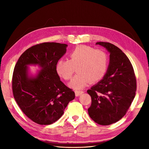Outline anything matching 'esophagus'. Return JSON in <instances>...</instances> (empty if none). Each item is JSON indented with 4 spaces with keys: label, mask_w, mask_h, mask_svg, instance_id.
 <instances>
[{
    "label": "esophagus",
    "mask_w": 149,
    "mask_h": 149,
    "mask_svg": "<svg viewBox=\"0 0 149 149\" xmlns=\"http://www.w3.org/2000/svg\"><path fill=\"white\" fill-rule=\"evenodd\" d=\"M82 93H83V91H75V94L76 97H79V95H81Z\"/></svg>",
    "instance_id": "esophagus-1"
}]
</instances>
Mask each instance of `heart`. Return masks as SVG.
I'll return each mask as SVG.
<instances>
[{
	"mask_svg": "<svg viewBox=\"0 0 149 149\" xmlns=\"http://www.w3.org/2000/svg\"><path fill=\"white\" fill-rule=\"evenodd\" d=\"M108 66L106 54L87 45H79L69 54V60L60 59L56 66L59 77L70 79L77 68V74L70 82L69 86L80 90L88 84L100 81L106 75Z\"/></svg>",
	"mask_w": 149,
	"mask_h": 149,
	"instance_id": "obj_1",
	"label": "heart"
}]
</instances>
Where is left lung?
Listing matches in <instances>:
<instances>
[{"label": "left lung", "instance_id": "left-lung-1", "mask_svg": "<svg viewBox=\"0 0 149 149\" xmlns=\"http://www.w3.org/2000/svg\"><path fill=\"white\" fill-rule=\"evenodd\" d=\"M110 54L106 75L87 91L91 98L88 111L98 124L108 125L125 115L135 97L136 80L129 58L118 47L107 42H97Z\"/></svg>", "mask_w": 149, "mask_h": 149}]
</instances>
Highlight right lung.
Wrapping results in <instances>:
<instances>
[{
    "label": "right lung",
    "instance_id": "1",
    "mask_svg": "<svg viewBox=\"0 0 149 149\" xmlns=\"http://www.w3.org/2000/svg\"><path fill=\"white\" fill-rule=\"evenodd\" d=\"M66 44L46 42L26 50L16 64L12 88L16 102L28 118L40 125H50L61 118L75 93L60 80L57 63L66 52ZM30 65L40 68L35 75Z\"/></svg>",
    "mask_w": 149,
    "mask_h": 149
}]
</instances>
